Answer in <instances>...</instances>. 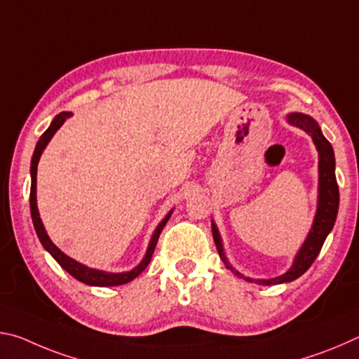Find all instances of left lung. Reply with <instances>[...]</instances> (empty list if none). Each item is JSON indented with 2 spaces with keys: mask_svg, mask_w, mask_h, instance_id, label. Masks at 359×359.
Returning <instances> with one entry per match:
<instances>
[{
  "mask_svg": "<svg viewBox=\"0 0 359 359\" xmlns=\"http://www.w3.org/2000/svg\"><path fill=\"white\" fill-rule=\"evenodd\" d=\"M287 121L291 126H296L302 131H306L309 136L312 137V141L317 147L318 151V201H317V212H315L313 223L309 231L306 241L297 250L296 257L293 259L287 272H283L282 276L272 277V278H252L244 274H241L239 271H236L233 266L228 263L226 255H224L223 242L220 231H218L217 224L212 222V234H214V241L217 245L218 255L229 271H233L236 276L244 278L247 282H253L258 285H278V283H288L296 280L297 277H301L309 267L312 266L315 258L318 257V253L323 247L327 234L331 233V229L336 223L337 210H339V187L336 180V158H334V150L330 141L323 136L321 128L318 126L311 115L301 114V112H291L287 115Z\"/></svg>",
  "mask_w": 359,
  "mask_h": 359,
  "instance_id": "left-lung-1",
  "label": "left lung"
}]
</instances>
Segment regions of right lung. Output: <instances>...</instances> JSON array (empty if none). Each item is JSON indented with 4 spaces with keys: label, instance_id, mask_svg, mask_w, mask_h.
I'll return each mask as SVG.
<instances>
[{
    "label": "right lung",
    "instance_id": "obj_1",
    "mask_svg": "<svg viewBox=\"0 0 359 359\" xmlns=\"http://www.w3.org/2000/svg\"><path fill=\"white\" fill-rule=\"evenodd\" d=\"M72 115V112H60L58 115H55V118L52 120V123L48 128L44 131V135L39 137L38 144H36V149L33 151V158H32V168H29V174H32V190H29V209H32V218H33V224H34V229H36V234H38V238L41 241L42 247L46 248V250L52 255L53 259L57 261V263L63 267L66 272H69V274L77 278L79 282H82L85 285H90V287H117V285H123V283H128L131 280H135V278L141 274V272L145 269V267L149 266L150 259H151V255L155 252V247H156V242L158 238H160L161 234V229L165 228V224L168 223L169 217L172 215V210L171 209L166 214V217L163 218V220L158 223V226L155 228L154 234H151L150 242H149V247H147V252H145L144 258L141 263H139L136 267H133L131 271H125V272H106V271H100V269H93V267H88L82 263H79V261L72 259L68 255L63 253L60 248L53 244L48 238L47 231L44 228V224H42L41 220V215H39V209H38V199H36V175H38V163L41 160V155L44 149L47 147V144L50 142V139L53 137V135L60 130V126H62L66 120H68Z\"/></svg>",
    "mask_w": 359,
    "mask_h": 359
}]
</instances>
